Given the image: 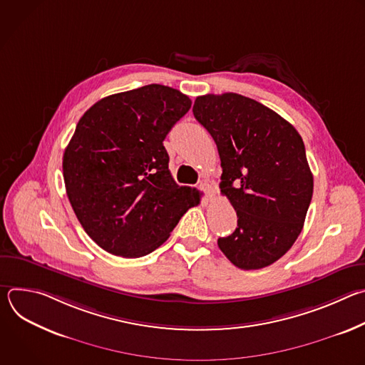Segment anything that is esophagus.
Here are the masks:
<instances>
[{
    "instance_id": "obj_1",
    "label": "esophagus",
    "mask_w": 365,
    "mask_h": 365,
    "mask_svg": "<svg viewBox=\"0 0 365 365\" xmlns=\"http://www.w3.org/2000/svg\"><path fill=\"white\" fill-rule=\"evenodd\" d=\"M199 189L206 195V197H212V195H214V189H212V186H211L210 183H207V182H200Z\"/></svg>"
}]
</instances>
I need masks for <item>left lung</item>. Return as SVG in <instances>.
I'll return each mask as SVG.
<instances>
[{
	"instance_id": "1",
	"label": "left lung",
	"mask_w": 365,
	"mask_h": 365,
	"mask_svg": "<svg viewBox=\"0 0 365 365\" xmlns=\"http://www.w3.org/2000/svg\"><path fill=\"white\" fill-rule=\"evenodd\" d=\"M193 115L217 143L221 193L238 218L218 247L242 270L273 264L302 232L314 193L302 137L273 110L232 92L197 96Z\"/></svg>"
}]
</instances>
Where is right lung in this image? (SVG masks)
Wrapping results in <instances>:
<instances>
[{"label": "right lung", "instance_id": "right-lung-1", "mask_svg": "<svg viewBox=\"0 0 365 365\" xmlns=\"http://www.w3.org/2000/svg\"><path fill=\"white\" fill-rule=\"evenodd\" d=\"M189 96L151 83L102 98L82 115L63 154L69 202L106 251L137 258L160 247L199 192L179 186L163 140Z\"/></svg>", "mask_w": 365, "mask_h": 365}]
</instances>
